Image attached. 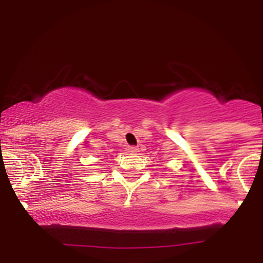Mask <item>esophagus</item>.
Masks as SVG:
<instances>
[{
	"instance_id": "34e87169",
	"label": "esophagus",
	"mask_w": 263,
	"mask_h": 263,
	"mask_svg": "<svg viewBox=\"0 0 263 263\" xmlns=\"http://www.w3.org/2000/svg\"><path fill=\"white\" fill-rule=\"evenodd\" d=\"M138 147H136V146H128L127 147V152H129L131 153V155H135V153H137L138 152Z\"/></svg>"
}]
</instances>
